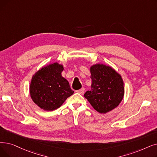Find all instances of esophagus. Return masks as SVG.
<instances>
[{
	"instance_id": "1",
	"label": "esophagus",
	"mask_w": 157,
	"mask_h": 157,
	"mask_svg": "<svg viewBox=\"0 0 157 157\" xmlns=\"http://www.w3.org/2000/svg\"><path fill=\"white\" fill-rule=\"evenodd\" d=\"M85 91V88H81V89L77 90V92L79 93V94H81V95H83V94H84Z\"/></svg>"
}]
</instances>
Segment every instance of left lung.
I'll use <instances>...</instances> for the list:
<instances>
[{
  "mask_svg": "<svg viewBox=\"0 0 157 157\" xmlns=\"http://www.w3.org/2000/svg\"><path fill=\"white\" fill-rule=\"evenodd\" d=\"M91 90L84 94L95 110L106 113L116 108L124 94L121 75L110 66L95 64L90 67Z\"/></svg>",
  "mask_w": 157,
  "mask_h": 157,
  "instance_id": "obj_1",
  "label": "left lung"
}]
</instances>
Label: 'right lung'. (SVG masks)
Wrapping results in <instances>:
<instances>
[{
  "mask_svg": "<svg viewBox=\"0 0 157 157\" xmlns=\"http://www.w3.org/2000/svg\"><path fill=\"white\" fill-rule=\"evenodd\" d=\"M63 66L54 63L45 66L32 77L29 91L32 100L40 108L52 111L59 108L74 94L62 76Z\"/></svg>",
  "mask_w": 157,
  "mask_h": 157,
  "instance_id": "add662e5",
  "label": "right lung"
}]
</instances>
